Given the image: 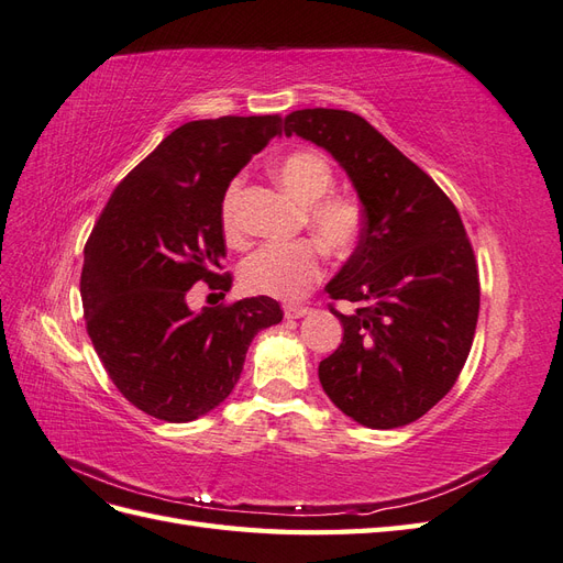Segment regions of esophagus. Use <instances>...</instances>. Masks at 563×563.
<instances>
[{"mask_svg":"<svg viewBox=\"0 0 563 563\" xmlns=\"http://www.w3.org/2000/svg\"><path fill=\"white\" fill-rule=\"evenodd\" d=\"M308 312H310V308H305V305H286V308H284L286 319H300Z\"/></svg>","mask_w":563,"mask_h":563,"instance_id":"34e87169","label":"esophagus"}]
</instances>
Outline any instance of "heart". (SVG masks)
Here are the masks:
<instances>
[{
	"instance_id": "1",
	"label": "heart",
	"mask_w": 563,
	"mask_h": 563,
	"mask_svg": "<svg viewBox=\"0 0 563 563\" xmlns=\"http://www.w3.org/2000/svg\"><path fill=\"white\" fill-rule=\"evenodd\" d=\"M275 176L284 190L305 203V225L312 240L291 244H265L251 253L242 265V284L249 294L279 300L305 296L321 277V249L335 258H345L364 234V207L350 192L331 190L333 168L329 159L314 150L288 152L275 164ZM240 195L242 183L232 180L220 201V223L230 240H240Z\"/></svg>"
}]
</instances>
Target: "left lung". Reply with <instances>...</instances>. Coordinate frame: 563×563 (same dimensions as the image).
<instances>
[{
  "instance_id": "left-lung-1",
  "label": "left lung",
  "mask_w": 563,
  "mask_h": 563,
  "mask_svg": "<svg viewBox=\"0 0 563 563\" xmlns=\"http://www.w3.org/2000/svg\"><path fill=\"white\" fill-rule=\"evenodd\" d=\"M286 135L331 152L364 207V234L327 284L356 305L343 343L319 364L329 399L371 430L401 428L449 395L479 317V272L463 220L444 190L364 117L296 110Z\"/></svg>"
}]
</instances>
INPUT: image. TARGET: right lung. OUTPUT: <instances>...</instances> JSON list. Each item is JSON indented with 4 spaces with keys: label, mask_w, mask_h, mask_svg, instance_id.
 Here are the masks:
<instances>
[{
    "label": "right lung",
    "mask_w": 563,
    "mask_h": 563,
    "mask_svg": "<svg viewBox=\"0 0 563 563\" xmlns=\"http://www.w3.org/2000/svg\"><path fill=\"white\" fill-rule=\"evenodd\" d=\"M282 117L187 122L114 187L84 246L87 331L110 380L143 413L190 422L230 397L255 333L284 312L267 296L192 312L199 282L232 286L220 201Z\"/></svg>",
    "instance_id": "obj_1"
}]
</instances>
